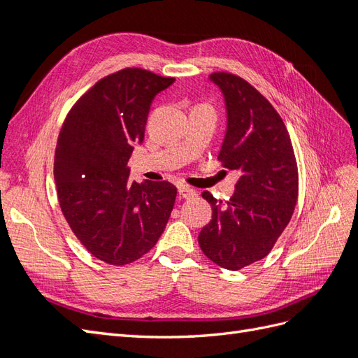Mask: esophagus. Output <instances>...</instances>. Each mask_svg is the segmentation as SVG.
Segmentation results:
<instances>
[{
    "instance_id": "1",
    "label": "esophagus",
    "mask_w": 358,
    "mask_h": 358,
    "mask_svg": "<svg viewBox=\"0 0 358 358\" xmlns=\"http://www.w3.org/2000/svg\"><path fill=\"white\" fill-rule=\"evenodd\" d=\"M178 194H180V196L181 198H190V196H194L195 195V190L194 189H190L189 186H178Z\"/></svg>"
}]
</instances>
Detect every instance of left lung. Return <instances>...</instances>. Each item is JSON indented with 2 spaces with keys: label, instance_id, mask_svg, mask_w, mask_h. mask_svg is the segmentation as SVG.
I'll return each mask as SVG.
<instances>
[{
  "label": "left lung",
  "instance_id": "obj_1",
  "mask_svg": "<svg viewBox=\"0 0 358 358\" xmlns=\"http://www.w3.org/2000/svg\"><path fill=\"white\" fill-rule=\"evenodd\" d=\"M224 94L227 131L218 160L239 178L229 201L203 192L212 220L198 244L212 262L241 270L267 256L293 217L299 173L284 120L259 91L236 74H210Z\"/></svg>",
  "mask_w": 358,
  "mask_h": 358
}]
</instances>
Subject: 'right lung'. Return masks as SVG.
I'll return each mask as SVG.
<instances>
[{
    "label": "right lung",
    "mask_w": 358,
    "mask_h": 358,
    "mask_svg": "<svg viewBox=\"0 0 358 358\" xmlns=\"http://www.w3.org/2000/svg\"><path fill=\"white\" fill-rule=\"evenodd\" d=\"M173 80L143 69L113 73L73 105L57 137L61 210L80 244L106 264L140 259L171 217L177 187L169 181H131L128 160L145 138L154 97Z\"/></svg>",
    "instance_id": "obj_1"
}]
</instances>
